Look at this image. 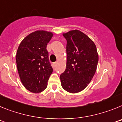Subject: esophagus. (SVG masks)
Returning <instances> with one entry per match:
<instances>
[{
	"mask_svg": "<svg viewBox=\"0 0 122 122\" xmlns=\"http://www.w3.org/2000/svg\"><path fill=\"white\" fill-rule=\"evenodd\" d=\"M56 65H57V62H54V66H56Z\"/></svg>",
	"mask_w": 122,
	"mask_h": 122,
	"instance_id": "obj_1",
	"label": "esophagus"
}]
</instances>
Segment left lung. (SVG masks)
I'll list each match as a JSON object with an SVG mask.
<instances>
[{
  "mask_svg": "<svg viewBox=\"0 0 122 122\" xmlns=\"http://www.w3.org/2000/svg\"><path fill=\"white\" fill-rule=\"evenodd\" d=\"M66 44V66L60 76L61 85L69 93L85 89L97 68L98 54L94 42L78 30L63 33Z\"/></svg>",
  "mask_w": 122,
  "mask_h": 122,
  "instance_id": "left-lung-1",
  "label": "left lung"
}]
</instances>
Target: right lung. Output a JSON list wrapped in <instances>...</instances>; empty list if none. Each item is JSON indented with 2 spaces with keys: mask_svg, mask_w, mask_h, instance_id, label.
<instances>
[{
  "mask_svg": "<svg viewBox=\"0 0 122 122\" xmlns=\"http://www.w3.org/2000/svg\"><path fill=\"white\" fill-rule=\"evenodd\" d=\"M53 33L36 30L25 37L16 56L18 74L27 90L33 93L45 90L53 69L49 61L47 45Z\"/></svg>",
  "mask_w": 122,
  "mask_h": 122,
  "instance_id": "add662e5",
  "label": "right lung"
}]
</instances>
